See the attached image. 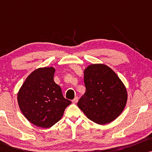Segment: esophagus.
<instances>
[{"mask_svg": "<svg viewBox=\"0 0 152 152\" xmlns=\"http://www.w3.org/2000/svg\"><path fill=\"white\" fill-rule=\"evenodd\" d=\"M77 102H78V97H75L73 99H72V103L76 104Z\"/></svg>", "mask_w": 152, "mask_h": 152, "instance_id": "1", "label": "esophagus"}]
</instances>
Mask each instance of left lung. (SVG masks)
Returning <instances> with one entry per match:
<instances>
[{"label":"left lung","mask_w":152,"mask_h":152,"mask_svg":"<svg viewBox=\"0 0 152 152\" xmlns=\"http://www.w3.org/2000/svg\"><path fill=\"white\" fill-rule=\"evenodd\" d=\"M86 93L77 106L87 118L99 124L113 121L125 107L127 91L117 74L102 64H91L84 70Z\"/></svg>","instance_id":"8db88e82"}]
</instances>
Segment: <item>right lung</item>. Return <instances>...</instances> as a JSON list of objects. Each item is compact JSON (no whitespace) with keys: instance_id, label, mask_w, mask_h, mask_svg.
<instances>
[{"instance_id":"1","label":"right lung","mask_w":152,"mask_h":152,"mask_svg":"<svg viewBox=\"0 0 152 152\" xmlns=\"http://www.w3.org/2000/svg\"><path fill=\"white\" fill-rule=\"evenodd\" d=\"M55 68H37L29 75L18 93L19 108L26 119L35 126L49 128L62 118L71 102L64 98L54 82Z\"/></svg>"}]
</instances>
